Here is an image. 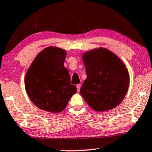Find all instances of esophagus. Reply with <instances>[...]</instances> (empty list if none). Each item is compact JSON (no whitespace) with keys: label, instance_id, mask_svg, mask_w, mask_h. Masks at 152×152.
Returning a JSON list of instances; mask_svg holds the SVG:
<instances>
[{"label":"esophagus","instance_id":"34e87169","mask_svg":"<svg viewBox=\"0 0 152 152\" xmlns=\"http://www.w3.org/2000/svg\"><path fill=\"white\" fill-rule=\"evenodd\" d=\"M80 86H81V85H80V84H78V85H76V87H77V90H78V92H79L80 88Z\"/></svg>","mask_w":152,"mask_h":152}]
</instances>
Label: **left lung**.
Instances as JSON below:
<instances>
[{
    "instance_id": "8db88e82",
    "label": "left lung",
    "mask_w": 152,
    "mask_h": 152,
    "mask_svg": "<svg viewBox=\"0 0 152 152\" xmlns=\"http://www.w3.org/2000/svg\"><path fill=\"white\" fill-rule=\"evenodd\" d=\"M87 78L80 93L97 111L115 108L121 102L129 86V74L118 57L105 48L93 50L83 56Z\"/></svg>"
}]
</instances>
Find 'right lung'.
Returning a JSON list of instances; mask_svg holds the SVG:
<instances>
[{
  "instance_id": "1",
  "label": "right lung",
  "mask_w": 152,
  "mask_h": 152,
  "mask_svg": "<svg viewBox=\"0 0 152 152\" xmlns=\"http://www.w3.org/2000/svg\"><path fill=\"white\" fill-rule=\"evenodd\" d=\"M66 51L48 47L42 50L31 64L25 76L28 97L38 108L49 112L64 110L77 88L70 83L64 66Z\"/></svg>"
}]
</instances>
